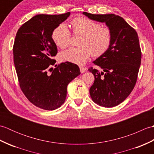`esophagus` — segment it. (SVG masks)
I'll return each instance as SVG.
<instances>
[{"mask_svg": "<svg viewBox=\"0 0 154 154\" xmlns=\"http://www.w3.org/2000/svg\"><path fill=\"white\" fill-rule=\"evenodd\" d=\"M80 71H81V73H85V72L87 71V67H80Z\"/></svg>", "mask_w": 154, "mask_h": 154, "instance_id": "1", "label": "esophagus"}]
</instances>
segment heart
I'll return each mask as SVG.
<instances>
[{"instance_id":"obj_1","label":"heart","mask_w":154,"mask_h":154,"mask_svg":"<svg viewBox=\"0 0 154 154\" xmlns=\"http://www.w3.org/2000/svg\"><path fill=\"white\" fill-rule=\"evenodd\" d=\"M75 35H81L79 48H70L60 54L61 61L83 65L91 55L99 57L106 54L112 42V33L108 27L86 17H77L71 22ZM52 39L61 49L66 48L71 40V32L66 24L58 25L52 32Z\"/></svg>"}]
</instances>
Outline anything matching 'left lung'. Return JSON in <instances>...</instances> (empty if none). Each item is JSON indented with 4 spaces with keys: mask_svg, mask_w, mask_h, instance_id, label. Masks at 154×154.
I'll list each match as a JSON object with an SVG mask.
<instances>
[{
    "mask_svg": "<svg viewBox=\"0 0 154 154\" xmlns=\"http://www.w3.org/2000/svg\"><path fill=\"white\" fill-rule=\"evenodd\" d=\"M83 14L93 20L105 22L112 33L109 50L93 61L103 71L88 69L94 76L89 89L91 97L101 106H117L129 96L136 83L142 58L138 34L119 16Z\"/></svg>",
    "mask_w": 154,
    "mask_h": 154,
    "instance_id": "left-lung-1",
    "label": "left lung"
}]
</instances>
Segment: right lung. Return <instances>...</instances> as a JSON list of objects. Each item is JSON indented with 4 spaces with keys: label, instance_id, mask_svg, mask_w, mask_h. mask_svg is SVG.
<instances>
[{
    "label": "right lung",
    "instance_id": "1",
    "mask_svg": "<svg viewBox=\"0 0 154 154\" xmlns=\"http://www.w3.org/2000/svg\"><path fill=\"white\" fill-rule=\"evenodd\" d=\"M69 15L34 16L16 35L13 55L20 87L28 100L42 109L60 107L66 99L68 84L81 73L78 65L69 62L55 65L48 73L57 54L52 32Z\"/></svg>",
    "mask_w": 154,
    "mask_h": 154
}]
</instances>
